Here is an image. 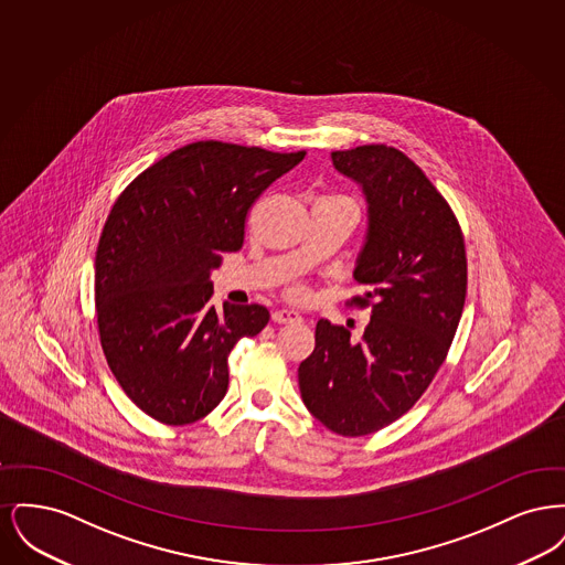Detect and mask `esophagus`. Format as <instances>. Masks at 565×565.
Here are the masks:
<instances>
[{"label": "esophagus", "instance_id": "esophagus-1", "mask_svg": "<svg viewBox=\"0 0 565 565\" xmlns=\"http://www.w3.org/2000/svg\"><path fill=\"white\" fill-rule=\"evenodd\" d=\"M273 322L275 323H295L302 322V318H300V313L295 311V309H277V311H273Z\"/></svg>", "mask_w": 565, "mask_h": 565}]
</instances>
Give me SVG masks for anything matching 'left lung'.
Returning <instances> with one entry per match:
<instances>
[{"mask_svg": "<svg viewBox=\"0 0 565 565\" xmlns=\"http://www.w3.org/2000/svg\"><path fill=\"white\" fill-rule=\"evenodd\" d=\"M366 199V237L353 277L371 307L362 341L320 320L298 366L302 403L328 430L364 436L403 417L447 358L466 300V249L456 215L426 173L383 143L332 152Z\"/></svg>", "mask_w": 565, "mask_h": 565, "instance_id": "8db88e82", "label": "left lung"}]
</instances>
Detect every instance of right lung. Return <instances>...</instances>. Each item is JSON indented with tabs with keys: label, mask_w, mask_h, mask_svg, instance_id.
<instances>
[{
	"label": "right lung",
	"mask_w": 565,
	"mask_h": 565,
	"mask_svg": "<svg viewBox=\"0 0 565 565\" xmlns=\"http://www.w3.org/2000/svg\"><path fill=\"white\" fill-rule=\"evenodd\" d=\"M305 159L222 141L173 150L116 199L95 256L102 348L125 394L167 426L212 413L228 353L267 322L263 305L215 311L212 270L243 245L263 190Z\"/></svg>",
	"instance_id": "add662e5"
}]
</instances>
